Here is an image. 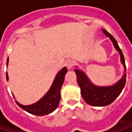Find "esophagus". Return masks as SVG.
<instances>
[{"mask_svg": "<svg viewBox=\"0 0 132 132\" xmlns=\"http://www.w3.org/2000/svg\"><path fill=\"white\" fill-rule=\"evenodd\" d=\"M65 65H66V67L68 68V70L71 69L73 67L74 65L73 60H72V59H69V60H68V61L65 62Z\"/></svg>", "mask_w": 132, "mask_h": 132, "instance_id": "obj_1", "label": "esophagus"}]
</instances>
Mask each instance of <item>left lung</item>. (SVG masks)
<instances>
[{
	"instance_id": "obj_1",
	"label": "left lung",
	"mask_w": 132,
	"mask_h": 132,
	"mask_svg": "<svg viewBox=\"0 0 132 132\" xmlns=\"http://www.w3.org/2000/svg\"><path fill=\"white\" fill-rule=\"evenodd\" d=\"M104 34L112 42L115 49L119 52L121 63L123 64L124 72L126 71L125 59L123 52L120 48L116 39L106 30L101 29ZM75 72L77 76V82L81 89V94L87 104L95 106H104L112 104L117 98L124 87L126 81V74L124 73L119 81L112 86L100 87L95 86L90 81L82 70L76 68Z\"/></svg>"
}]
</instances>
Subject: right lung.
<instances>
[{"instance_id": "obj_1", "label": "right lung", "mask_w": 132, "mask_h": 132, "mask_svg": "<svg viewBox=\"0 0 132 132\" xmlns=\"http://www.w3.org/2000/svg\"><path fill=\"white\" fill-rule=\"evenodd\" d=\"M8 63H9V58L6 61L7 66ZM67 72H68V69L64 67L56 76V78L54 79L53 84L50 89L48 91V93L42 98H40V100H39L37 102L31 105H22L16 101L17 104L20 108L24 109L28 113L37 116H43L53 112L57 108L59 104V101L61 98L60 90L64 83V76ZM6 80L7 81L9 80L7 73H6Z\"/></svg>"}]
</instances>
